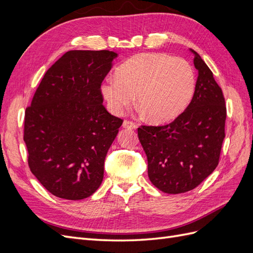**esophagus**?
Segmentation results:
<instances>
[{
  "label": "esophagus",
  "instance_id": "1",
  "mask_svg": "<svg viewBox=\"0 0 253 253\" xmlns=\"http://www.w3.org/2000/svg\"><path fill=\"white\" fill-rule=\"evenodd\" d=\"M122 126H124L125 128H129V129H133L136 127V124H134V122L132 121H128V120H125L124 124H122Z\"/></svg>",
  "mask_w": 253,
  "mask_h": 253
}]
</instances>
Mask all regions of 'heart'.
I'll list each match as a JSON object with an SVG mask.
<instances>
[{"instance_id":"obj_1","label":"heart","mask_w":253,"mask_h":253,"mask_svg":"<svg viewBox=\"0 0 253 253\" xmlns=\"http://www.w3.org/2000/svg\"><path fill=\"white\" fill-rule=\"evenodd\" d=\"M116 75L105 78L100 86L110 111L121 114L137 95L141 111L157 124L178 117L195 89L192 65L164 52H143L129 58Z\"/></svg>"}]
</instances>
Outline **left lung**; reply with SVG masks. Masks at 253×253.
Instances as JSON below:
<instances>
[{
  "label": "left lung",
  "instance_id": "obj_1",
  "mask_svg": "<svg viewBox=\"0 0 253 253\" xmlns=\"http://www.w3.org/2000/svg\"><path fill=\"white\" fill-rule=\"evenodd\" d=\"M195 91L186 111L171 124L138 127L148 158V175L157 189L179 194L196 188L215 170L225 138L223 91L196 51Z\"/></svg>",
  "mask_w": 253,
  "mask_h": 253
}]
</instances>
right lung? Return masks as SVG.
Listing matches in <instances>:
<instances>
[{
	"mask_svg": "<svg viewBox=\"0 0 253 253\" xmlns=\"http://www.w3.org/2000/svg\"><path fill=\"white\" fill-rule=\"evenodd\" d=\"M117 57L110 50L65 52L25 111L30 171L57 197L83 200L101 185L106 153L122 125L102 105L100 91Z\"/></svg>",
	"mask_w": 253,
	"mask_h": 253,
	"instance_id": "right-lung-1",
	"label": "right lung"
}]
</instances>
